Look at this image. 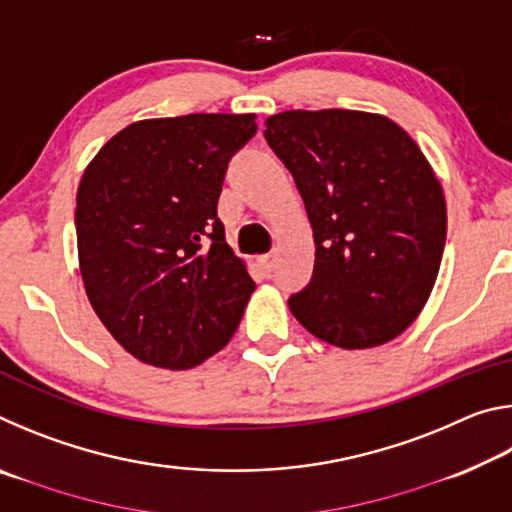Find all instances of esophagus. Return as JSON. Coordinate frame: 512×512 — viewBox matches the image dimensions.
I'll return each mask as SVG.
<instances>
[{
    "mask_svg": "<svg viewBox=\"0 0 512 512\" xmlns=\"http://www.w3.org/2000/svg\"><path fill=\"white\" fill-rule=\"evenodd\" d=\"M273 262H275V257L271 253L257 257V264H259V268H262L264 273H271L273 271Z\"/></svg>",
    "mask_w": 512,
    "mask_h": 512,
    "instance_id": "34e87169",
    "label": "esophagus"
}]
</instances>
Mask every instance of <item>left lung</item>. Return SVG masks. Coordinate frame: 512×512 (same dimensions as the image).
I'll return each instance as SVG.
<instances>
[{
    "label": "left lung",
    "mask_w": 512,
    "mask_h": 512,
    "mask_svg": "<svg viewBox=\"0 0 512 512\" xmlns=\"http://www.w3.org/2000/svg\"><path fill=\"white\" fill-rule=\"evenodd\" d=\"M264 137L314 228V275L291 314L336 348L393 341L427 302L447 237L443 187L420 146L388 117L341 108L280 112Z\"/></svg>",
    "instance_id": "obj_1"
}]
</instances>
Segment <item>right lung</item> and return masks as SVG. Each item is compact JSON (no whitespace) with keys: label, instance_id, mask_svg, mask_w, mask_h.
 Instances as JSON below:
<instances>
[{"label":"right lung","instance_id":"add662e5","mask_svg":"<svg viewBox=\"0 0 512 512\" xmlns=\"http://www.w3.org/2000/svg\"><path fill=\"white\" fill-rule=\"evenodd\" d=\"M255 133V115L135 121L83 173L74 223L85 293L149 366L194 368L237 332L255 282L225 244L216 203Z\"/></svg>","mask_w":512,"mask_h":512}]
</instances>
